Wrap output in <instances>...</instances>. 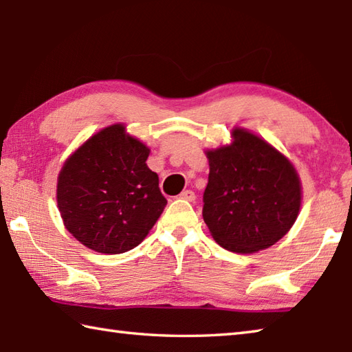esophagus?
I'll return each mask as SVG.
<instances>
[{
  "label": "esophagus",
  "instance_id": "esophagus-1",
  "mask_svg": "<svg viewBox=\"0 0 352 352\" xmlns=\"http://www.w3.org/2000/svg\"><path fill=\"white\" fill-rule=\"evenodd\" d=\"M180 198H183V199H186V201H194V199L197 198L195 197V192L194 190H183L182 194H180Z\"/></svg>",
  "mask_w": 352,
  "mask_h": 352
}]
</instances>
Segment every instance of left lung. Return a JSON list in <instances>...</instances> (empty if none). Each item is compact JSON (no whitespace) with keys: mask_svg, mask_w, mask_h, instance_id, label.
<instances>
[{"mask_svg":"<svg viewBox=\"0 0 352 352\" xmlns=\"http://www.w3.org/2000/svg\"><path fill=\"white\" fill-rule=\"evenodd\" d=\"M232 142L206 149L209 183L203 218L223 249L250 254L287 235L299 215L302 184L288 158L245 128Z\"/></svg>","mask_w":352,"mask_h":352,"instance_id":"left-lung-1","label":"left lung"}]
</instances>
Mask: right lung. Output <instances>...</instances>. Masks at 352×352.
I'll list each match as a JSON object with an SVG mask.
<instances>
[{"mask_svg": "<svg viewBox=\"0 0 352 352\" xmlns=\"http://www.w3.org/2000/svg\"><path fill=\"white\" fill-rule=\"evenodd\" d=\"M151 149L114 123L93 134L67 158L56 201L65 229L105 254L139 245L166 206L158 175L146 164Z\"/></svg>", "mask_w": 352, "mask_h": 352, "instance_id": "right-lung-1", "label": "right lung"}]
</instances>
